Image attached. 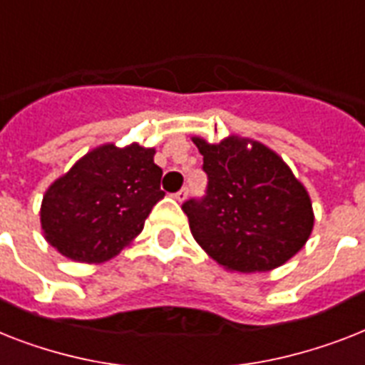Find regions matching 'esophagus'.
Instances as JSON below:
<instances>
[{"mask_svg":"<svg viewBox=\"0 0 365 365\" xmlns=\"http://www.w3.org/2000/svg\"><path fill=\"white\" fill-rule=\"evenodd\" d=\"M187 195H189V189L183 187V189H180L178 192H174V198H176L178 202H182V200H185V198H187Z\"/></svg>","mask_w":365,"mask_h":365,"instance_id":"1","label":"esophagus"}]
</instances>
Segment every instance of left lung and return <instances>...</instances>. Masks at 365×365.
<instances>
[{"label": "left lung", "mask_w": 365, "mask_h": 365, "mask_svg": "<svg viewBox=\"0 0 365 365\" xmlns=\"http://www.w3.org/2000/svg\"><path fill=\"white\" fill-rule=\"evenodd\" d=\"M204 155L206 195L182 206L206 253L234 272H268L304 247L313 229L306 187L264 144L192 138ZM252 148H247V144Z\"/></svg>", "instance_id": "obj_1"}]
</instances>
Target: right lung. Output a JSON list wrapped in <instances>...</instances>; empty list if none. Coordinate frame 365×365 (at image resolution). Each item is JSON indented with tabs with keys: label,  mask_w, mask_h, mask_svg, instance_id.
Here are the masks:
<instances>
[{
	"label": "right lung",
	"mask_w": 365,
	"mask_h": 365,
	"mask_svg": "<svg viewBox=\"0 0 365 365\" xmlns=\"http://www.w3.org/2000/svg\"><path fill=\"white\" fill-rule=\"evenodd\" d=\"M153 153L138 144H105L86 153L44 195L41 225L48 244L78 262L120 253L165 197Z\"/></svg>",
	"instance_id": "1"
}]
</instances>
